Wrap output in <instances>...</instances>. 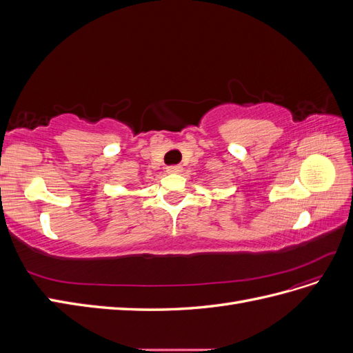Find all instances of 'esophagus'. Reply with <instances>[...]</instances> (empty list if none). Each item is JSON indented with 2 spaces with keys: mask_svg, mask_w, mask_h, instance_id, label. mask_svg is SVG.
Here are the masks:
<instances>
[{
  "mask_svg": "<svg viewBox=\"0 0 353 353\" xmlns=\"http://www.w3.org/2000/svg\"><path fill=\"white\" fill-rule=\"evenodd\" d=\"M181 170H183V168H181L179 165H172V166L166 168L168 174H178V172H181Z\"/></svg>",
  "mask_w": 353,
  "mask_h": 353,
  "instance_id": "34e87169",
  "label": "esophagus"
}]
</instances>
